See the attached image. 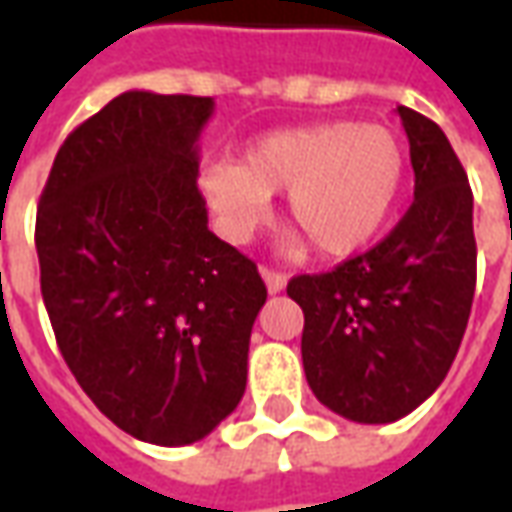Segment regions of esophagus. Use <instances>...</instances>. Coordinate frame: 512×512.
I'll return each instance as SVG.
<instances>
[{
  "instance_id": "obj_1",
  "label": "esophagus",
  "mask_w": 512,
  "mask_h": 512,
  "mask_svg": "<svg viewBox=\"0 0 512 512\" xmlns=\"http://www.w3.org/2000/svg\"><path fill=\"white\" fill-rule=\"evenodd\" d=\"M260 277H263V282H266L268 293H282L285 290V285H288V277L282 274V271H274V268H260Z\"/></svg>"
}]
</instances>
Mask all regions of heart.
<instances>
[{
    "instance_id": "heart-1",
    "label": "heart",
    "mask_w": 512,
    "mask_h": 512,
    "mask_svg": "<svg viewBox=\"0 0 512 512\" xmlns=\"http://www.w3.org/2000/svg\"><path fill=\"white\" fill-rule=\"evenodd\" d=\"M406 150L376 123H321L257 139L235 164L202 169L200 191L222 233L244 244L285 191V219L326 257L370 244L395 208Z\"/></svg>"
}]
</instances>
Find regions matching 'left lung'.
<instances>
[{
	"instance_id": "obj_1",
	"label": "left lung",
	"mask_w": 512,
	"mask_h": 512,
	"mask_svg": "<svg viewBox=\"0 0 512 512\" xmlns=\"http://www.w3.org/2000/svg\"><path fill=\"white\" fill-rule=\"evenodd\" d=\"M414 167V202L381 244L326 274H301L307 384L334 414L384 425L411 414L447 376L477 282L472 189L433 120L397 106Z\"/></svg>"
}]
</instances>
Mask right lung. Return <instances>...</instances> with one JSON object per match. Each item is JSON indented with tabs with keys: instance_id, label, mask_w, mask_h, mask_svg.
Returning <instances> with one entry per match:
<instances>
[{
	"instance_id": "obj_1",
	"label": "right lung",
	"mask_w": 512,
	"mask_h": 512,
	"mask_svg": "<svg viewBox=\"0 0 512 512\" xmlns=\"http://www.w3.org/2000/svg\"><path fill=\"white\" fill-rule=\"evenodd\" d=\"M213 98L117 95L54 158L35 246L51 329L87 397L134 439L183 447L241 403L266 285L208 230L197 139Z\"/></svg>"
}]
</instances>
